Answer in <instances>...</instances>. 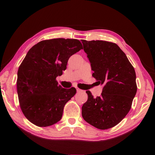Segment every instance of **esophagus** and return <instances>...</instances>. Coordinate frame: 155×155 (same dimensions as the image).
I'll return each instance as SVG.
<instances>
[{"label": "esophagus", "mask_w": 155, "mask_h": 155, "mask_svg": "<svg viewBox=\"0 0 155 155\" xmlns=\"http://www.w3.org/2000/svg\"><path fill=\"white\" fill-rule=\"evenodd\" d=\"M77 93H81V92H83V90H81V89H80V88H77Z\"/></svg>", "instance_id": "1"}]
</instances>
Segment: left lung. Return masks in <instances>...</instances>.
Returning <instances> with one entry per match:
<instances>
[{
  "instance_id": "8db88e82",
  "label": "left lung",
  "mask_w": 155,
  "mask_h": 155,
  "mask_svg": "<svg viewBox=\"0 0 155 155\" xmlns=\"http://www.w3.org/2000/svg\"><path fill=\"white\" fill-rule=\"evenodd\" d=\"M91 62L93 77L103 85L100 97L87 91L88 100L82 116L98 129L116 126L126 117L137 91L136 73L124 52L114 42L82 40Z\"/></svg>"
}]
</instances>
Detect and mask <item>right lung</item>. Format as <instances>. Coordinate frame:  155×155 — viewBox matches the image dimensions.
Returning a JSON list of instances; mask_svg holds the SVG:
<instances>
[{
  "mask_svg": "<svg viewBox=\"0 0 155 155\" xmlns=\"http://www.w3.org/2000/svg\"><path fill=\"white\" fill-rule=\"evenodd\" d=\"M77 39L54 38L34 45L19 66L16 86L20 107L27 119L40 127L61 119L65 104L77 93L58 85L71 56L83 49Z\"/></svg>",
  "mask_w": 155,
  "mask_h": 155,
  "instance_id": "right-lung-1",
  "label": "right lung"
}]
</instances>
